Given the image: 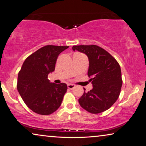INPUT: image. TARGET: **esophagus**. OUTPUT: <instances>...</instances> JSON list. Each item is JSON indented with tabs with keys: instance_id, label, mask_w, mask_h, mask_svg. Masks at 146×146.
Masks as SVG:
<instances>
[{
	"instance_id": "1",
	"label": "esophagus",
	"mask_w": 146,
	"mask_h": 146,
	"mask_svg": "<svg viewBox=\"0 0 146 146\" xmlns=\"http://www.w3.org/2000/svg\"><path fill=\"white\" fill-rule=\"evenodd\" d=\"M74 87H75V85H74V84H67V88H68L69 89H71V90H72Z\"/></svg>"
}]
</instances>
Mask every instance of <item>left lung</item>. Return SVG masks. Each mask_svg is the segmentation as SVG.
<instances>
[{"label": "left lung", "instance_id": "obj_1", "mask_svg": "<svg viewBox=\"0 0 146 146\" xmlns=\"http://www.w3.org/2000/svg\"><path fill=\"white\" fill-rule=\"evenodd\" d=\"M72 48L88 56V76L93 85L92 90L84 91L79 99L80 106L91 113L105 111L113 105L121 92L123 80L119 63L98 46H73Z\"/></svg>", "mask_w": 146, "mask_h": 146}]
</instances>
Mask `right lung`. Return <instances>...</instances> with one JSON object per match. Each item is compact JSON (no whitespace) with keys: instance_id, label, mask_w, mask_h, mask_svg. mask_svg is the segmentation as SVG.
<instances>
[{"instance_id":"right-lung-1","label":"right lung","mask_w":146,"mask_h":146,"mask_svg":"<svg viewBox=\"0 0 146 146\" xmlns=\"http://www.w3.org/2000/svg\"><path fill=\"white\" fill-rule=\"evenodd\" d=\"M69 46L47 45L26 58L18 73L17 89L30 110L48 115L60 108L67 92L65 83L50 82L48 75L55 69L58 56Z\"/></svg>"}]
</instances>
